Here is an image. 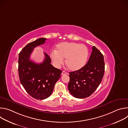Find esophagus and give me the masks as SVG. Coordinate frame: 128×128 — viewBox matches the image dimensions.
Masks as SVG:
<instances>
[{"label": "esophagus", "mask_w": 128, "mask_h": 128, "mask_svg": "<svg viewBox=\"0 0 128 128\" xmlns=\"http://www.w3.org/2000/svg\"><path fill=\"white\" fill-rule=\"evenodd\" d=\"M67 74V73L66 72H65V71H62V76H63V75H65V74Z\"/></svg>", "instance_id": "1"}]
</instances>
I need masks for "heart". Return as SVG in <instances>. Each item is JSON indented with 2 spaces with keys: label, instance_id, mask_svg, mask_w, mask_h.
I'll return each instance as SVG.
<instances>
[{
  "label": "heart",
  "instance_id": "b5f03b06",
  "mask_svg": "<svg viewBox=\"0 0 128 128\" xmlns=\"http://www.w3.org/2000/svg\"><path fill=\"white\" fill-rule=\"evenodd\" d=\"M88 57V48L83 44L74 42H63L59 44L56 51L50 54V57L56 66L59 67L64 63L71 71H76L86 64Z\"/></svg>",
  "mask_w": 128,
  "mask_h": 128
}]
</instances>
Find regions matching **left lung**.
<instances>
[{
    "instance_id": "1",
    "label": "left lung",
    "mask_w": 128,
    "mask_h": 128,
    "mask_svg": "<svg viewBox=\"0 0 128 128\" xmlns=\"http://www.w3.org/2000/svg\"><path fill=\"white\" fill-rule=\"evenodd\" d=\"M105 63L102 54L95 46L92 47L89 60L81 69L69 72L68 88L70 94L77 98H84L92 95L103 78Z\"/></svg>"
}]
</instances>
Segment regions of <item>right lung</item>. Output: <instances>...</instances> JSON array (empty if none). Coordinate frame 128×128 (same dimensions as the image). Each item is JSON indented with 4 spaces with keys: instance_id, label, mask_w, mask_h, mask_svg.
I'll list each match as a JSON object with an SVG mask.
<instances>
[{
    "instance_id": "obj_1",
    "label": "right lung",
    "mask_w": 128,
    "mask_h": 128,
    "mask_svg": "<svg viewBox=\"0 0 128 128\" xmlns=\"http://www.w3.org/2000/svg\"><path fill=\"white\" fill-rule=\"evenodd\" d=\"M46 40L40 38L29 43L19 53L18 60L21 84L29 95L38 100H44L50 96L62 72L50 64L51 59L46 52L42 63L37 64L30 60L34 48L44 44Z\"/></svg>"
}]
</instances>
